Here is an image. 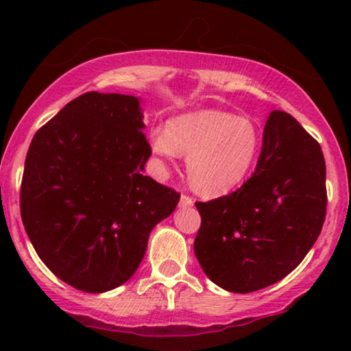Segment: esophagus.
<instances>
[{"label": "esophagus", "instance_id": "obj_1", "mask_svg": "<svg viewBox=\"0 0 351 351\" xmlns=\"http://www.w3.org/2000/svg\"><path fill=\"white\" fill-rule=\"evenodd\" d=\"M193 204H195L193 198H189V196H186V195H181V198H180L181 208H189V206H193Z\"/></svg>", "mask_w": 351, "mask_h": 351}]
</instances>
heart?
I'll list each match as a JSON object with an SVG mask.
<instances>
[{
	"instance_id": "obj_1",
	"label": "heart",
	"mask_w": 351,
	"mask_h": 351,
	"mask_svg": "<svg viewBox=\"0 0 351 351\" xmlns=\"http://www.w3.org/2000/svg\"><path fill=\"white\" fill-rule=\"evenodd\" d=\"M150 148L173 162L188 155L191 184L203 195L231 191L252 170L261 150V132L252 120L223 110L189 112L171 119L167 128H153Z\"/></svg>"
}]
</instances>
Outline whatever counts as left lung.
<instances>
[{"mask_svg":"<svg viewBox=\"0 0 351 351\" xmlns=\"http://www.w3.org/2000/svg\"><path fill=\"white\" fill-rule=\"evenodd\" d=\"M196 208L201 228L195 254L209 279L236 293L276 284L304 261L324 226L320 145L287 112H271L251 178Z\"/></svg>","mask_w":351,"mask_h":351,"instance_id":"obj_1","label":"left lung"}]
</instances>
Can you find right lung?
Here are the masks:
<instances>
[{
    "label": "right lung",
    "instance_id": "add662e5",
    "mask_svg": "<svg viewBox=\"0 0 351 351\" xmlns=\"http://www.w3.org/2000/svg\"><path fill=\"white\" fill-rule=\"evenodd\" d=\"M142 100L87 92L36 132L24 163L21 217L49 271L79 291L134 276L152 229L180 195L145 176L152 148Z\"/></svg>",
    "mask_w": 351,
    "mask_h": 351
}]
</instances>
